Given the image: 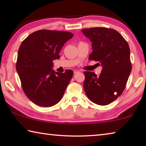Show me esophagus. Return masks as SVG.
Returning <instances> with one entry per match:
<instances>
[{"mask_svg":"<svg viewBox=\"0 0 146 146\" xmlns=\"http://www.w3.org/2000/svg\"><path fill=\"white\" fill-rule=\"evenodd\" d=\"M73 73H74V74H77L78 73H79V71H78V70H74L73 71Z\"/></svg>","mask_w":146,"mask_h":146,"instance_id":"1","label":"esophagus"}]
</instances>
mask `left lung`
<instances>
[{
	"label": "left lung",
	"mask_w": 146,
	"mask_h": 146,
	"mask_svg": "<svg viewBox=\"0 0 146 146\" xmlns=\"http://www.w3.org/2000/svg\"><path fill=\"white\" fill-rule=\"evenodd\" d=\"M82 32L92 42L89 59L99 62L102 67L98 76L94 72H84L85 93L93 103L108 105L122 93L131 71L129 45L113 29L92 28Z\"/></svg>",
	"instance_id": "8db88e82"
}]
</instances>
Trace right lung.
<instances>
[{
    "label": "right lung",
    "instance_id": "add662e5",
    "mask_svg": "<svg viewBox=\"0 0 146 146\" xmlns=\"http://www.w3.org/2000/svg\"><path fill=\"white\" fill-rule=\"evenodd\" d=\"M73 36L68 31L38 30L32 33L21 43L18 51L16 70L24 93L32 102L51 107L62 98L73 75L53 70V60L66 42Z\"/></svg>",
    "mask_w": 146,
    "mask_h": 146
}]
</instances>
